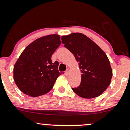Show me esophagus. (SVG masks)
<instances>
[{
  "mask_svg": "<svg viewBox=\"0 0 130 130\" xmlns=\"http://www.w3.org/2000/svg\"><path fill=\"white\" fill-rule=\"evenodd\" d=\"M69 73H70V69L68 68V69H67V70H66V71H65V73H66L68 75V74H69Z\"/></svg>",
  "mask_w": 130,
  "mask_h": 130,
  "instance_id": "1",
  "label": "esophagus"
}]
</instances>
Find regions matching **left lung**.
Returning a JSON list of instances; mask_svg holds the SVG:
<instances>
[{
	"mask_svg": "<svg viewBox=\"0 0 130 130\" xmlns=\"http://www.w3.org/2000/svg\"><path fill=\"white\" fill-rule=\"evenodd\" d=\"M62 43L73 54L81 70L80 86L72 88L82 98L97 97L106 91L112 77V70L104 51L81 33L62 36Z\"/></svg>",
	"mask_w": 130,
	"mask_h": 130,
	"instance_id": "8db88e82",
	"label": "left lung"
}]
</instances>
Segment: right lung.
<instances>
[{
    "label": "right lung",
    "instance_id": "right-lung-1",
    "mask_svg": "<svg viewBox=\"0 0 130 130\" xmlns=\"http://www.w3.org/2000/svg\"><path fill=\"white\" fill-rule=\"evenodd\" d=\"M57 34L41 37L21 53L14 67V80L26 95L37 97L52 90L57 77L59 62L52 63V56L61 44Z\"/></svg>",
    "mask_w": 130,
    "mask_h": 130
}]
</instances>
